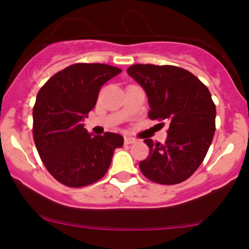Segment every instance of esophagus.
<instances>
[{"label": "esophagus", "mask_w": 249, "mask_h": 249, "mask_svg": "<svg viewBox=\"0 0 249 249\" xmlns=\"http://www.w3.org/2000/svg\"><path fill=\"white\" fill-rule=\"evenodd\" d=\"M124 142H125V144H133V142H136V139L134 138H131V137H125V139H124Z\"/></svg>", "instance_id": "34e87169"}]
</instances>
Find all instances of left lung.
Listing matches in <instances>:
<instances>
[{"mask_svg": "<svg viewBox=\"0 0 249 249\" xmlns=\"http://www.w3.org/2000/svg\"><path fill=\"white\" fill-rule=\"evenodd\" d=\"M126 72L146 92L148 118L170 124L165 144L144 141L150 153L139 162L142 173L157 184L185 181L205 159L215 131L210 90L190 71L174 65L133 64Z\"/></svg>", "mask_w": 249, "mask_h": 249, "instance_id": "1", "label": "left lung"}]
</instances>
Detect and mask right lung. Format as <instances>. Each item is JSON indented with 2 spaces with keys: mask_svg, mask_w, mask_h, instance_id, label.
I'll return each mask as SVG.
<instances>
[{
  "mask_svg": "<svg viewBox=\"0 0 249 249\" xmlns=\"http://www.w3.org/2000/svg\"><path fill=\"white\" fill-rule=\"evenodd\" d=\"M102 63H76L48 79L33 108L34 141L43 164L57 181L83 187L98 181L124 138L105 132L91 136L82 121L95 107L99 90L121 73Z\"/></svg>",
  "mask_w": 249,
  "mask_h": 249,
  "instance_id": "obj_1",
  "label": "right lung"
}]
</instances>
